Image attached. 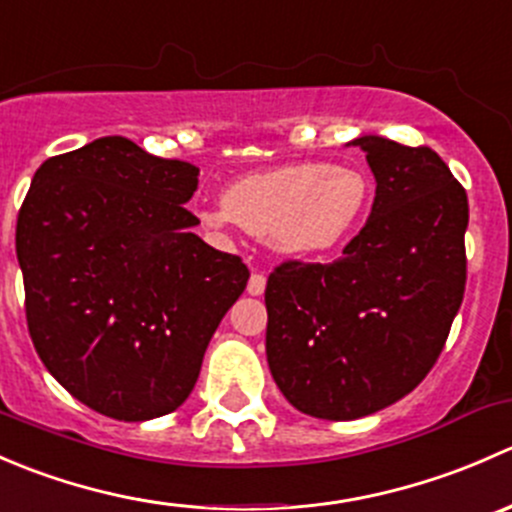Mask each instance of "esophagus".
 <instances>
[{"mask_svg": "<svg viewBox=\"0 0 512 512\" xmlns=\"http://www.w3.org/2000/svg\"><path fill=\"white\" fill-rule=\"evenodd\" d=\"M265 285H267V277L262 275V272H252L250 282H247V292H250L252 297H260V294L265 292Z\"/></svg>", "mask_w": 512, "mask_h": 512, "instance_id": "34e87169", "label": "esophagus"}]
</instances>
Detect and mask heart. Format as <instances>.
<instances>
[{
  "label": "heart",
  "mask_w": 512,
  "mask_h": 512,
  "mask_svg": "<svg viewBox=\"0 0 512 512\" xmlns=\"http://www.w3.org/2000/svg\"><path fill=\"white\" fill-rule=\"evenodd\" d=\"M369 205V183L354 168L289 163L247 173L227 185L223 205L205 210L203 223L235 220L257 237H270L287 255H324L352 237Z\"/></svg>",
  "instance_id": "1"
}]
</instances>
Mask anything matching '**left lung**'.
Segmentation results:
<instances>
[{
	"instance_id": "obj_1",
	"label": "left lung",
	"mask_w": 512,
	"mask_h": 512,
	"mask_svg": "<svg viewBox=\"0 0 512 512\" xmlns=\"http://www.w3.org/2000/svg\"><path fill=\"white\" fill-rule=\"evenodd\" d=\"M371 215L334 262L267 277V364L302 414L352 421L416 389L466 292L468 195L428 146L361 136Z\"/></svg>"
}]
</instances>
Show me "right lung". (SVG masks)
Returning a JSON list of instances; mask_svg holds the SVG:
<instances>
[{
  "mask_svg": "<svg viewBox=\"0 0 512 512\" xmlns=\"http://www.w3.org/2000/svg\"><path fill=\"white\" fill-rule=\"evenodd\" d=\"M193 163L123 136L46 158L17 218L24 309L49 374L89 409L148 421L193 391L242 257L200 240Z\"/></svg>",
  "mask_w": 512,
  "mask_h": 512,
  "instance_id": "obj_1",
  "label": "right lung"
}]
</instances>
